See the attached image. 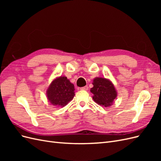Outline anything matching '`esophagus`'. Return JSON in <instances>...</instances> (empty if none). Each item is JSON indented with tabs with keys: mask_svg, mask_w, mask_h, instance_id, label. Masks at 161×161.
<instances>
[{
	"mask_svg": "<svg viewBox=\"0 0 161 161\" xmlns=\"http://www.w3.org/2000/svg\"><path fill=\"white\" fill-rule=\"evenodd\" d=\"M80 90H83V91H87V90H88V86H85L82 87V88H80Z\"/></svg>",
	"mask_w": 161,
	"mask_h": 161,
	"instance_id": "34e87169",
	"label": "esophagus"
}]
</instances>
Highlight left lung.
<instances>
[{
  "mask_svg": "<svg viewBox=\"0 0 161 161\" xmlns=\"http://www.w3.org/2000/svg\"><path fill=\"white\" fill-rule=\"evenodd\" d=\"M93 87L91 92L93 94L92 99L97 104L108 107L113 104L117 97V91L114 84L105 78L96 77L93 79Z\"/></svg>",
  "mask_w": 161,
  "mask_h": 161,
  "instance_id": "8db88e82",
  "label": "left lung"
}]
</instances>
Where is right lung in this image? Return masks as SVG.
Segmentation results:
<instances>
[{
    "label": "right lung",
    "mask_w": 161,
    "mask_h": 161,
    "mask_svg": "<svg viewBox=\"0 0 161 161\" xmlns=\"http://www.w3.org/2000/svg\"><path fill=\"white\" fill-rule=\"evenodd\" d=\"M47 98L54 106L64 107L74 98L75 86L66 76L53 80L47 89Z\"/></svg>",
    "instance_id": "1"
}]
</instances>
